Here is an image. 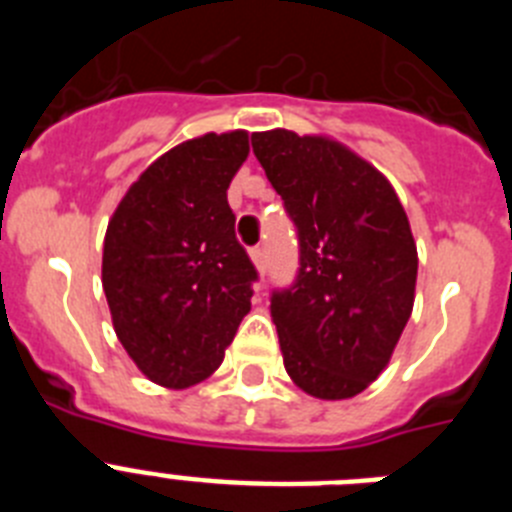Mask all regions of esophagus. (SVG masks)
Instances as JSON below:
<instances>
[{"label":"esophagus","instance_id":"1","mask_svg":"<svg viewBox=\"0 0 512 512\" xmlns=\"http://www.w3.org/2000/svg\"><path fill=\"white\" fill-rule=\"evenodd\" d=\"M251 261H253V266H256V269H259L261 274H264V269H266V256H264V248H261V246L251 248Z\"/></svg>","mask_w":512,"mask_h":512}]
</instances>
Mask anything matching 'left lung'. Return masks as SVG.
<instances>
[{
    "instance_id": "8db88e82",
    "label": "left lung",
    "mask_w": 512,
    "mask_h": 512,
    "mask_svg": "<svg viewBox=\"0 0 512 512\" xmlns=\"http://www.w3.org/2000/svg\"><path fill=\"white\" fill-rule=\"evenodd\" d=\"M251 146L297 225L300 271L271 295L284 369L318 400L364 392L408 325L418 248L382 171L325 135L253 133Z\"/></svg>"
}]
</instances>
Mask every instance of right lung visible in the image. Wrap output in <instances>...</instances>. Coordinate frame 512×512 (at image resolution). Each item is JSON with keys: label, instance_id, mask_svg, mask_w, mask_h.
Segmentation results:
<instances>
[{"label": "right lung", "instance_id": "1", "mask_svg": "<svg viewBox=\"0 0 512 512\" xmlns=\"http://www.w3.org/2000/svg\"><path fill=\"white\" fill-rule=\"evenodd\" d=\"M248 133H205L158 156L112 212L102 287L122 348L151 382L184 390L223 364L251 310L256 269L228 187Z\"/></svg>", "mask_w": 512, "mask_h": 512}]
</instances>
